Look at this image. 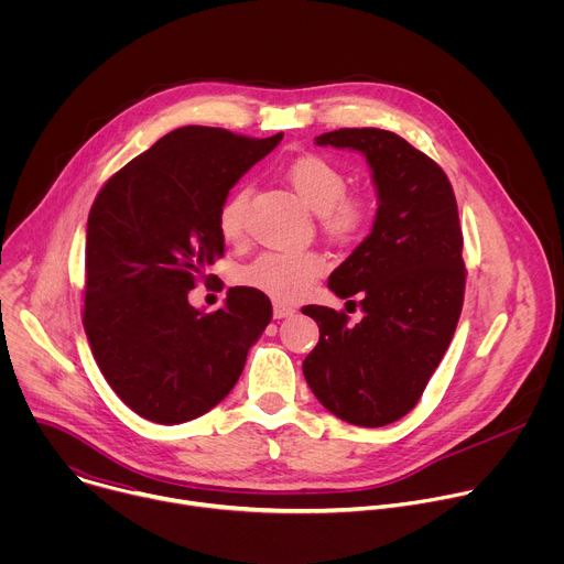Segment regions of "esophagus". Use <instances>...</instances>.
<instances>
[{
  "mask_svg": "<svg viewBox=\"0 0 564 564\" xmlns=\"http://www.w3.org/2000/svg\"><path fill=\"white\" fill-rule=\"evenodd\" d=\"M296 310L292 305H285L281 301L274 303V318H285V316H292Z\"/></svg>",
  "mask_w": 564,
  "mask_h": 564,
  "instance_id": "obj_1",
  "label": "esophagus"
}]
</instances>
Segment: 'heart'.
I'll list each match as a JSON object with an SVG mask.
<instances>
[{"instance_id": "1", "label": "heart", "mask_w": 564, "mask_h": 564, "mask_svg": "<svg viewBox=\"0 0 564 564\" xmlns=\"http://www.w3.org/2000/svg\"><path fill=\"white\" fill-rule=\"evenodd\" d=\"M288 181L296 196L318 214L321 227L339 240L359 236L375 214L372 198L346 194L348 176L330 158L305 153L292 160ZM250 192L236 189L218 209V229L225 240H238L246 229ZM326 270V259L314 250H272L259 254L240 270L243 283L263 290L279 301H296Z\"/></svg>"}]
</instances>
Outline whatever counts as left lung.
Returning <instances> with one entry per match:
<instances>
[{"instance_id":"1","label":"left lung","mask_w":564,"mask_h":564,"mask_svg":"<svg viewBox=\"0 0 564 564\" xmlns=\"http://www.w3.org/2000/svg\"><path fill=\"white\" fill-rule=\"evenodd\" d=\"M316 144L361 151L379 207L328 279L337 296L359 299L364 318L350 326L344 310L305 305L318 344L303 375L333 415L377 429L415 409L457 328L466 285L457 200L435 160L392 131L339 129Z\"/></svg>"}]
</instances>
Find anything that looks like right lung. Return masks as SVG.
Instances as JSON below:
<instances>
[{"instance_id":"obj_1","label":"right lung","mask_w":564,"mask_h":564,"mask_svg":"<svg viewBox=\"0 0 564 564\" xmlns=\"http://www.w3.org/2000/svg\"><path fill=\"white\" fill-rule=\"evenodd\" d=\"M283 133L181 127L98 192L87 223L83 324L98 368L140 417L183 424L212 411L272 318L270 299L231 288L216 312L189 305L223 257L218 209Z\"/></svg>"}]
</instances>
